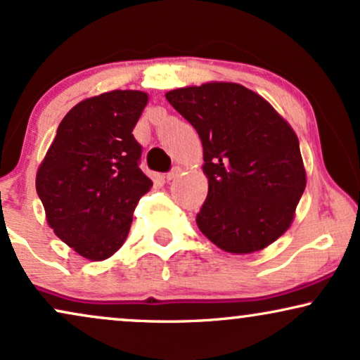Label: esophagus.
<instances>
[{
	"mask_svg": "<svg viewBox=\"0 0 360 360\" xmlns=\"http://www.w3.org/2000/svg\"><path fill=\"white\" fill-rule=\"evenodd\" d=\"M180 173H181V168H180V167H175V168H173L172 172H168V173H167V180H168V181H170V180H175L176 176L180 175Z\"/></svg>",
	"mask_w": 360,
	"mask_h": 360,
	"instance_id": "esophagus-1",
	"label": "esophagus"
}]
</instances>
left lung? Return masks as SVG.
<instances>
[{
    "label": "left lung",
    "mask_w": 360,
    "mask_h": 360,
    "mask_svg": "<svg viewBox=\"0 0 360 360\" xmlns=\"http://www.w3.org/2000/svg\"><path fill=\"white\" fill-rule=\"evenodd\" d=\"M203 146L202 233L230 254L264 250L292 225L307 175L294 128L259 93L230 82L167 91Z\"/></svg>",
    "instance_id": "left-lung-1"
}]
</instances>
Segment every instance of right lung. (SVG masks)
<instances>
[{"instance_id":"obj_1","label":"right lung","mask_w":360,"mask_h":360,"mask_svg":"<svg viewBox=\"0 0 360 360\" xmlns=\"http://www.w3.org/2000/svg\"><path fill=\"white\" fill-rule=\"evenodd\" d=\"M148 103L139 90L82 100L58 127L37 172V192L58 238L91 262L125 242L136 203L152 188L133 128Z\"/></svg>"}]
</instances>
